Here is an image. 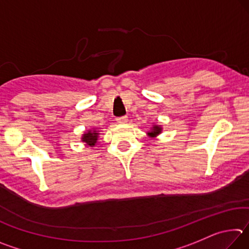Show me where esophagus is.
Segmentation results:
<instances>
[{"label":"esophagus","instance_id":"1","mask_svg":"<svg viewBox=\"0 0 249 249\" xmlns=\"http://www.w3.org/2000/svg\"><path fill=\"white\" fill-rule=\"evenodd\" d=\"M116 121L119 124H126L128 122V119L126 116H122V117H119V119H116Z\"/></svg>","mask_w":249,"mask_h":249}]
</instances>
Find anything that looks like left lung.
I'll return each instance as SVG.
<instances>
[{"label": "left lung", "mask_w": 249, "mask_h": 249, "mask_svg": "<svg viewBox=\"0 0 249 249\" xmlns=\"http://www.w3.org/2000/svg\"><path fill=\"white\" fill-rule=\"evenodd\" d=\"M161 132H162L161 125L154 124V125L150 127V129L148 130V133H147V135H148V136L151 137V138H155V137H157L158 135L161 134Z\"/></svg>", "instance_id": "obj_1"}]
</instances>
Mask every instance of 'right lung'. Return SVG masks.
Segmentation results:
<instances>
[{
  "label": "right lung",
  "mask_w": 249,
  "mask_h": 249,
  "mask_svg": "<svg viewBox=\"0 0 249 249\" xmlns=\"http://www.w3.org/2000/svg\"><path fill=\"white\" fill-rule=\"evenodd\" d=\"M99 136H100V132L96 128H92L84 132L81 136V142L87 147H94L96 144H98L99 141Z\"/></svg>",
  "instance_id": "obj_1"
}]
</instances>
